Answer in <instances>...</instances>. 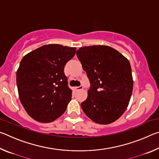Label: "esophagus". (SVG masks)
Wrapping results in <instances>:
<instances>
[{"label":"esophagus","mask_w":159,"mask_h":159,"mask_svg":"<svg viewBox=\"0 0 159 159\" xmlns=\"http://www.w3.org/2000/svg\"><path fill=\"white\" fill-rule=\"evenodd\" d=\"M75 89H76V90H81L83 89V85H80V86H79V87H76L75 88Z\"/></svg>","instance_id":"1"}]
</instances>
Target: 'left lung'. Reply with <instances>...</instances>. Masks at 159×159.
I'll return each instance as SVG.
<instances>
[{
    "mask_svg": "<svg viewBox=\"0 0 159 159\" xmlns=\"http://www.w3.org/2000/svg\"><path fill=\"white\" fill-rule=\"evenodd\" d=\"M76 55L90 83L80 106L93 121L107 125L125 112L133 93L131 66L126 57L107 45L80 48Z\"/></svg>",
    "mask_w": 159,
    "mask_h": 159,
    "instance_id": "obj_1",
    "label": "left lung"
}]
</instances>
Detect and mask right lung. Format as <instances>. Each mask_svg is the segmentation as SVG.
I'll use <instances>...</instances> for the list:
<instances>
[{
    "label": "right lung",
    "mask_w": 159,
    "mask_h": 159,
    "mask_svg": "<svg viewBox=\"0 0 159 159\" xmlns=\"http://www.w3.org/2000/svg\"><path fill=\"white\" fill-rule=\"evenodd\" d=\"M76 48L45 45L26 54L17 71L19 98L36 121L52 122L66 111L72 90L67 85L64 66Z\"/></svg>",
    "instance_id": "obj_1"
}]
</instances>
